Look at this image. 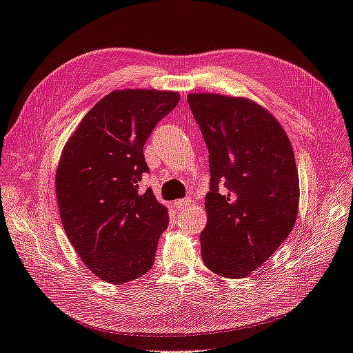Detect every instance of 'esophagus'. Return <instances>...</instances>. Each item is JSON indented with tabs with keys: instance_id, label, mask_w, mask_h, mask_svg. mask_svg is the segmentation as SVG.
I'll use <instances>...</instances> for the list:
<instances>
[{
	"instance_id": "obj_1",
	"label": "esophagus",
	"mask_w": 353,
	"mask_h": 353,
	"mask_svg": "<svg viewBox=\"0 0 353 353\" xmlns=\"http://www.w3.org/2000/svg\"><path fill=\"white\" fill-rule=\"evenodd\" d=\"M190 199L187 197V199H179V200H175L174 201V206H175V209H178V210H184L188 205H190Z\"/></svg>"
}]
</instances>
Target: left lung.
Masks as SVG:
<instances>
[{
	"mask_svg": "<svg viewBox=\"0 0 353 353\" xmlns=\"http://www.w3.org/2000/svg\"><path fill=\"white\" fill-rule=\"evenodd\" d=\"M187 101L209 150L201 258L221 276L244 279L294 227L293 148L279 121L254 101L218 94H190Z\"/></svg>",
	"mask_w": 353,
	"mask_h": 353,
	"instance_id": "8db88e82",
	"label": "left lung"
}]
</instances>
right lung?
<instances>
[{"instance_id": "1", "label": "right lung", "mask_w": 353, "mask_h": 353, "mask_svg": "<svg viewBox=\"0 0 353 353\" xmlns=\"http://www.w3.org/2000/svg\"><path fill=\"white\" fill-rule=\"evenodd\" d=\"M178 101L170 91H113L83 116L63 150L56 174L63 228L88 270L110 284L150 270L168 228L166 208L140 181L150 172L144 144Z\"/></svg>"}]
</instances>
